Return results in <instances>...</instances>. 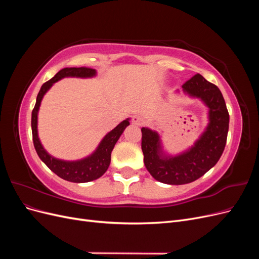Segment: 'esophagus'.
I'll return each mask as SVG.
<instances>
[{
	"label": "esophagus",
	"mask_w": 259,
	"mask_h": 259,
	"mask_svg": "<svg viewBox=\"0 0 259 259\" xmlns=\"http://www.w3.org/2000/svg\"><path fill=\"white\" fill-rule=\"evenodd\" d=\"M132 122L135 125H143L145 123V119L142 115H134L132 117Z\"/></svg>",
	"instance_id": "obj_1"
}]
</instances>
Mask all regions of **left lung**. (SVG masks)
I'll list each match as a JSON object with an SVG mask.
<instances>
[{"instance_id": "1", "label": "left lung", "mask_w": 259, "mask_h": 259, "mask_svg": "<svg viewBox=\"0 0 259 259\" xmlns=\"http://www.w3.org/2000/svg\"><path fill=\"white\" fill-rule=\"evenodd\" d=\"M185 94L199 98L208 109V123L193 146L171 155L163 150L158 132L143 127L144 163L151 176L167 185H185L197 180L221 159L229 130V113L216 85L195 74L183 85Z\"/></svg>"}]
</instances>
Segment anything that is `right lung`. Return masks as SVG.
Here are the masks:
<instances>
[{
  "label": "right lung",
  "instance_id": "add662e5",
  "mask_svg": "<svg viewBox=\"0 0 259 259\" xmlns=\"http://www.w3.org/2000/svg\"><path fill=\"white\" fill-rule=\"evenodd\" d=\"M96 76V70L91 68H64L58 73L48 82H45L37 94L36 103L31 115V128H32L33 145L35 151L40 158L51 170L60 178L68 180L71 183H89L103 176L110 165L111 152L114 145L119 140L120 136L126 126L130 125V119L122 121L117 126L101 139L96 150L86 158L76 161H65L57 158H54L48 151L45 150L41 144V140L37 134V113L41 106V101L48 91L64 77H94Z\"/></svg>",
  "mask_w": 259,
  "mask_h": 259
}]
</instances>
